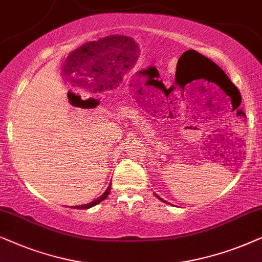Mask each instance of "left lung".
Segmentation results:
<instances>
[{
  "label": "left lung",
  "instance_id": "obj_1",
  "mask_svg": "<svg viewBox=\"0 0 262 262\" xmlns=\"http://www.w3.org/2000/svg\"><path fill=\"white\" fill-rule=\"evenodd\" d=\"M201 57H202V60H204V62H205V64H206V67H208V69H210V71H211L212 73H214V74H222V75H225V78H226V79H228V81H229V78H228V76H226V74H225V73H224V72H223V71H222V68H219V67H218V66H217V64H215L213 61H211V60H210V58L205 57V56H202V55H201ZM230 82H231V81H230ZM157 198H158V199H159V200H162V201H164V200H163V199H160V198L158 196V195H157ZM164 202H165V201H164Z\"/></svg>",
  "mask_w": 262,
  "mask_h": 262
}]
</instances>
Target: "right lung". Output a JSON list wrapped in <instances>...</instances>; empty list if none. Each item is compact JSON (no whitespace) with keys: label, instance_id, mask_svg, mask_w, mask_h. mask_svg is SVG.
<instances>
[{"label":"right lung","instance_id":"add662e5","mask_svg":"<svg viewBox=\"0 0 262 262\" xmlns=\"http://www.w3.org/2000/svg\"><path fill=\"white\" fill-rule=\"evenodd\" d=\"M110 190H111V186H109L107 187V189L105 190V193H104L102 196L100 198H98V199H96L95 201H92V202H90V204H85V205H80V206H74L73 208H90V207H93V206H96L97 204H99L100 201H103V200H105V199L107 198V195L110 194Z\"/></svg>","mask_w":262,"mask_h":262}]
</instances>
